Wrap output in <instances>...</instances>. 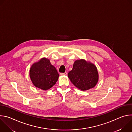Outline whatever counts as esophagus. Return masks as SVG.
I'll list each match as a JSON object with an SVG mask.
<instances>
[{
	"mask_svg": "<svg viewBox=\"0 0 132 132\" xmlns=\"http://www.w3.org/2000/svg\"><path fill=\"white\" fill-rule=\"evenodd\" d=\"M67 72H65L64 73H60V75H62V76H63V75H65H65H67Z\"/></svg>",
	"mask_w": 132,
	"mask_h": 132,
	"instance_id": "obj_1",
	"label": "esophagus"
}]
</instances>
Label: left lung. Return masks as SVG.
<instances>
[{
    "mask_svg": "<svg viewBox=\"0 0 132 132\" xmlns=\"http://www.w3.org/2000/svg\"><path fill=\"white\" fill-rule=\"evenodd\" d=\"M68 77L75 87L82 91L95 87L99 80L97 67L90 62L80 59L75 61Z\"/></svg>",
    "mask_w": 132,
    "mask_h": 132,
    "instance_id": "1",
    "label": "left lung"
}]
</instances>
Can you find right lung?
<instances>
[{
	"mask_svg": "<svg viewBox=\"0 0 132 132\" xmlns=\"http://www.w3.org/2000/svg\"><path fill=\"white\" fill-rule=\"evenodd\" d=\"M29 75L33 85L43 90L52 88L58 80L60 75L50 60L43 57L31 66Z\"/></svg>",
	"mask_w": 132,
	"mask_h": 132,
	"instance_id": "right-lung-1",
	"label": "right lung"
}]
</instances>
